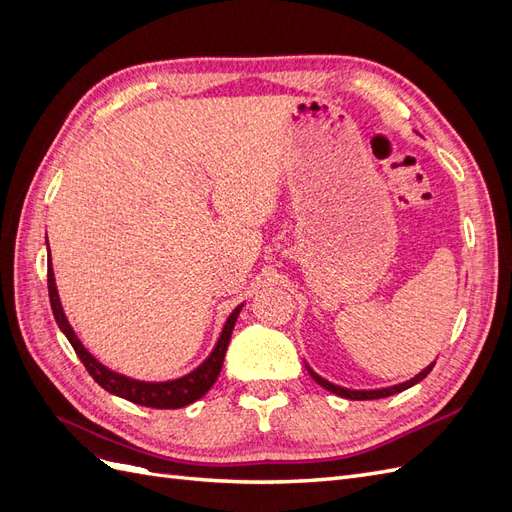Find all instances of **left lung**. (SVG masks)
Here are the masks:
<instances>
[{
  "mask_svg": "<svg viewBox=\"0 0 512 512\" xmlns=\"http://www.w3.org/2000/svg\"><path fill=\"white\" fill-rule=\"evenodd\" d=\"M433 365L436 363H431V365H427L421 374L418 376H414L412 380H408V382H401V384H395V386H389V389H376V391H352V389H344V386H337V384H333V382H329V380H324V378H320L316 371L309 367V365H305L307 367V371H309V376H312L322 389H327V391H331V393H335V395H339V397H346V399H356V401H361V399H382V397H389V395H395V393H401V391H406V389H410V386H414V384H418L421 380H425L427 378V374L429 371L433 369Z\"/></svg>",
  "mask_w": 512,
  "mask_h": 512,
  "instance_id": "obj_1",
  "label": "left lung"
}]
</instances>
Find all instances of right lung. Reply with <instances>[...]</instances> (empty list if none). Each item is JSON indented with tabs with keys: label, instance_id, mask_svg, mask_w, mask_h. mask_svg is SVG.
<instances>
[{
	"label": "right lung",
	"instance_id": "1",
	"mask_svg": "<svg viewBox=\"0 0 512 512\" xmlns=\"http://www.w3.org/2000/svg\"><path fill=\"white\" fill-rule=\"evenodd\" d=\"M46 277H49L51 309H53V316L59 324L61 333L68 337V342L72 344L76 356L83 361L85 369L89 371V376L94 378L104 391L128 399V401H132V404H138V406L158 408V410H175V408L194 404V401L203 397L211 389L213 382L218 380L224 356H226V348L230 342V335H232V329H235V322H237V316H239L243 305H239L235 312L228 316L224 329H222V335L218 339V344H215L213 352L194 371H190L188 376L177 378V380H168V382H143V380H134V378L123 376V374H117V371L102 365L98 359H94V356L89 354V350L81 344V339L76 337L74 329L70 327V322L64 314V307H61V301H59L57 286H55V273L51 267V252H49V275Z\"/></svg>",
	"mask_w": 512,
	"mask_h": 512
}]
</instances>
